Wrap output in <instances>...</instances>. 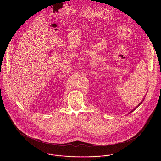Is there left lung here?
<instances>
[{
  "instance_id": "left-lung-1",
  "label": "left lung",
  "mask_w": 161,
  "mask_h": 161,
  "mask_svg": "<svg viewBox=\"0 0 161 161\" xmlns=\"http://www.w3.org/2000/svg\"><path fill=\"white\" fill-rule=\"evenodd\" d=\"M145 97H146V96H145ZM144 99H145V98H144V99H143V100H142V101H141V103H139V104H138V106H136V107H135V108H133V110H131V111H130V112H129V114H127V115H129V114H131V112H133V111H134V110H135V109H136V108H138V107H139V106H140V105H141V104H142V102H143V101H144Z\"/></svg>"
}]
</instances>
